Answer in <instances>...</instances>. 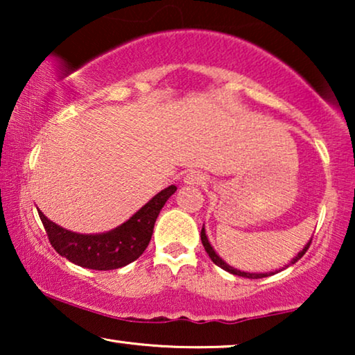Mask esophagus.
<instances>
[{"label": "esophagus", "mask_w": 355, "mask_h": 355, "mask_svg": "<svg viewBox=\"0 0 355 355\" xmlns=\"http://www.w3.org/2000/svg\"><path fill=\"white\" fill-rule=\"evenodd\" d=\"M203 181H205V178L197 171H189L184 176V184H189V186H198V184H203Z\"/></svg>", "instance_id": "obj_1"}]
</instances>
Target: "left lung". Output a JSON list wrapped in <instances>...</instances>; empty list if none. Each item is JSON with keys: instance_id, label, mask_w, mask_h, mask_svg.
<instances>
[{"instance_id": "obj_1", "label": "left lung", "mask_w": 355, "mask_h": 355, "mask_svg": "<svg viewBox=\"0 0 355 355\" xmlns=\"http://www.w3.org/2000/svg\"><path fill=\"white\" fill-rule=\"evenodd\" d=\"M200 237H202V244H203V247H205V250H207V254H208V257H210L211 259V261L215 265H218L220 266V268H223V270H226V271H230V273H232V275H236V276H242V278H250V279H259V278H265V276H270V275H275V273H278V270L276 271H270V273H245V271H241V270H236V268H232V266H230L226 263L225 260L223 259H220V255L216 254L215 252V249H213L211 247V244L210 242H208V237H207V234H205V227H202V232H200ZM310 242H312V239L309 241V244L304 247L302 250L299 252L297 254V257H295V259H293L291 260V263H295V261L297 260H300L304 257V254L305 252H307V249L310 247Z\"/></svg>"}]
</instances>
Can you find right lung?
Here are the masks:
<instances>
[{"instance_id":"obj_1","label":"right lung","mask_w":355,"mask_h":355,"mask_svg":"<svg viewBox=\"0 0 355 355\" xmlns=\"http://www.w3.org/2000/svg\"><path fill=\"white\" fill-rule=\"evenodd\" d=\"M176 191V186L163 189L128 221L101 234H77L50 221L40 210L38 216L51 245L61 257L84 268L116 270L132 263L144 254L152 239L159 210Z\"/></svg>"}]
</instances>
